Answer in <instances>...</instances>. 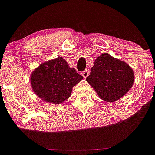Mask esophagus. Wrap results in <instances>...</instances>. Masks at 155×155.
<instances>
[{
    "label": "esophagus",
    "instance_id": "esophagus-1",
    "mask_svg": "<svg viewBox=\"0 0 155 155\" xmlns=\"http://www.w3.org/2000/svg\"><path fill=\"white\" fill-rule=\"evenodd\" d=\"M82 75L84 78H87L89 75V70H84L83 72H82Z\"/></svg>",
    "mask_w": 155,
    "mask_h": 155
}]
</instances>
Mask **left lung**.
<instances>
[{
	"label": "left lung",
	"mask_w": 155,
	"mask_h": 155,
	"mask_svg": "<svg viewBox=\"0 0 155 155\" xmlns=\"http://www.w3.org/2000/svg\"><path fill=\"white\" fill-rule=\"evenodd\" d=\"M86 80L103 101L115 102L132 87L134 74L126 62L104 53L94 61Z\"/></svg>",
	"instance_id": "left-lung-1"
}]
</instances>
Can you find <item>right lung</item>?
Wrapping results in <instances>:
<instances>
[{
	"label": "right lung",
	"instance_id": "right-lung-1",
	"mask_svg": "<svg viewBox=\"0 0 155 155\" xmlns=\"http://www.w3.org/2000/svg\"><path fill=\"white\" fill-rule=\"evenodd\" d=\"M31 85L34 93L49 104H58L71 96L73 87L83 76L70 68L62 57L41 64L31 75Z\"/></svg>",
	"mask_w": 155,
	"mask_h": 155
}]
</instances>
